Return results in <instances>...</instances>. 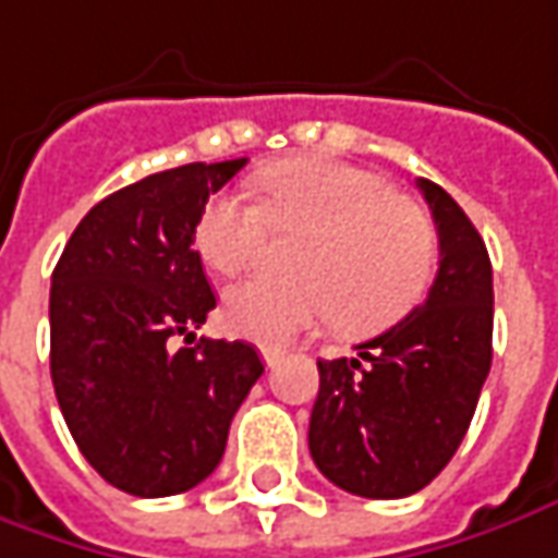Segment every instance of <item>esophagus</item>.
<instances>
[{"instance_id": "obj_1", "label": "esophagus", "mask_w": 558, "mask_h": 558, "mask_svg": "<svg viewBox=\"0 0 558 558\" xmlns=\"http://www.w3.org/2000/svg\"><path fill=\"white\" fill-rule=\"evenodd\" d=\"M259 351H263V360H265V366H268V369H271V366H275V363L280 360V351H278V348H271V344H263Z\"/></svg>"}]
</instances>
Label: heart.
Wrapping results in <instances>:
<instances>
[{"label": "heart", "instance_id": "b5f03b06", "mask_svg": "<svg viewBox=\"0 0 558 558\" xmlns=\"http://www.w3.org/2000/svg\"><path fill=\"white\" fill-rule=\"evenodd\" d=\"M253 189L259 204L216 192L201 207L195 247L204 263L234 275L253 263L268 226L305 234L290 250L295 275H253L226 290L222 320L234 336L280 344L329 317L369 332L424 299L437 271V234L385 177L302 155L259 170Z\"/></svg>", "mask_w": 558, "mask_h": 558}]
</instances>
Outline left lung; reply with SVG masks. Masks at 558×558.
Listing matches in <instances>:
<instances>
[{"label":"left lung","mask_w":558,"mask_h":558,"mask_svg":"<svg viewBox=\"0 0 558 558\" xmlns=\"http://www.w3.org/2000/svg\"><path fill=\"white\" fill-rule=\"evenodd\" d=\"M434 214L439 268L424 305L357 344L317 360L308 449L332 486L360 498H407L452 461L492 366V263L454 198L418 180Z\"/></svg>","instance_id":"1"}]
</instances>
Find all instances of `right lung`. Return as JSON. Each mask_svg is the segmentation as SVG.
I'll return each instance as SVG.
<instances>
[{
	"label": "right lung",
	"mask_w": 558,
	"mask_h": 558,
	"mask_svg": "<svg viewBox=\"0 0 558 558\" xmlns=\"http://www.w3.org/2000/svg\"><path fill=\"white\" fill-rule=\"evenodd\" d=\"M244 165L195 161L112 192L75 226L51 275L60 412L90 468L136 498L207 480L234 412L265 373L253 344L195 339L216 308L195 226Z\"/></svg>",
	"instance_id": "right-lung-1"
}]
</instances>
